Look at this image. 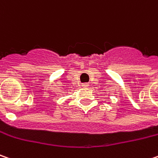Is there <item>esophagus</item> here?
Here are the masks:
<instances>
[{
    "instance_id": "34e87169",
    "label": "esophagus",
    "mask_w": 158,
    "mask_h": 158,
    "mask_svg": "<svg viewBox=\"0 0 158 158\" xmlns=\"http://www.w3.org/2000/svg\"><path fill=\"white\" fill-rule=\"evenodd\" d=\"M88 85H89L87 84V83H83V84H82V86H83V87H88Z\"/></svg>"
}]
</instances>
